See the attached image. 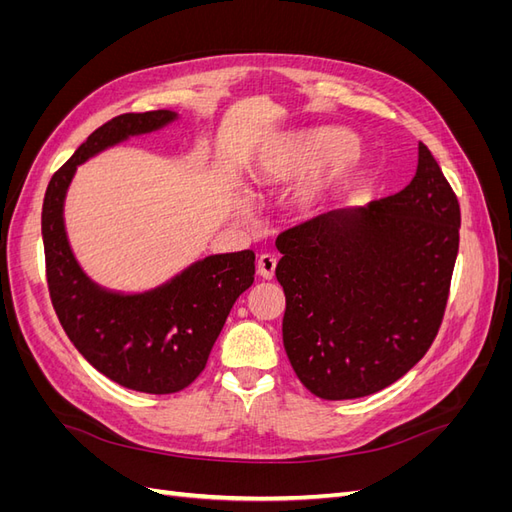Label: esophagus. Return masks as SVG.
I'll return each mask as SVG.
<instances>
[{"instance_id": "obj_1", "label": "esophagus", "mask_w": 512, "mask_h": 512, "mask_svg": "<svg viewBox=\"0 0 512 512\" xmlns=\"http://www.w3.org/2000/svg\"><path fill=\"white\" fill-rule=\"evenodd\" d=\"M275 267H277V258L271 254H262L256 262V269H258V275L262 277V280H273Z\"/></svg>"}]
</instances>
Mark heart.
Returning <instances> with one entry per match:
<instances>
[{
    "instance_id": "1",
    "label": "heart",
    "mask_w": 512,
    "mask_h": 512,
    "mask_svg": "<svg viewBox=\"0 0 512 512\" xmlns=\"http://www.w3.org/2000/svg\"><path fill=\"white\" fill-rule=\"evenodd\" d=\"M356 138L337 128L294 134L262 153L260 175L267 181H297L327 166L309 179L297 196V209L305 218H318L352 192L356 185Z\"/></svg>"
}]
</instances>
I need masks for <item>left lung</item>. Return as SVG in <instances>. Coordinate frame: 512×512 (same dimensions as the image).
Returning <instances> with one entry per match:
<instances>
[{
	"mask_svg": "<svg viewBox=\"0 0 512 512\" xmlns=\"http://www.w3.org/2000/svg\"><path fill=\"white\" fill-rule=\"evenodd\" d=\"M459 224L455 192L418 143L416 175L399 194L277 237L284 348L305 389L329 401L374 395L423 359L444 316Z\"/></svg>",
	"mask_w": 512,
	"mask_h": 512,
	"instance_id": "1",
	"label": "left lung"
}]
</instances>
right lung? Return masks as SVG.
<instances>
[{"mask_svg":"<svg viewBox=\"0 0 512 512\" xmlns=\"http://www.w3.org/2000/svg\"><path fill=\"white\" fill-rule=\"evenodd\" d=\"M173 111L126 113L104 123L53 175L42 205V241L55 314L70 342L100 374L132 391H183L205 369L232 305L254 284V252L198 258L143 292L104 288L76 260L64 220L76 168L98 153L158 132Z\"/></svg>","mask_w":512,"mask_h":512,"instance_id":"add662e5","label":"right lung"}]
</instances>
